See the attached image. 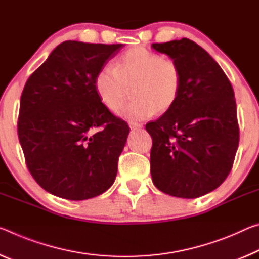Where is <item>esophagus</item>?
Here are the masks:
<instances>
[{
    "label": "esophagus",
    "mask_w": 259,
    "mask_h": 259,
    "mask_svg": "<svg viewBox=\"0 0 259 259\" xmlns=\"http://www.w3.org/2000/svg\"><path fill=\"white\" fill-rule=\"evenodd\" d=\"M129 126H130V129L137 130V129H141L143 125L141 124V123H137V122H129Z\"/></svg>",
    "instance_id": "esophagus-1"
}]
</instances>
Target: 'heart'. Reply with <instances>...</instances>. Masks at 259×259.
<instances>
[{
    "mask_svg": "<svg viewBox=\"0 0 259 259\" xmlns=\"http://www.w3.org/2000/svg\"><path fill=\"white\" fill-rule=\"evenodd\" d=\"M181 84V70L176 62L145 47H134L123 53L115 65L104 64L93 80L98 98L113 112L125 100L128 86L134 85L135 99L118 112L131 121L146 120L158 109L166 112L173 107Z\"/></svg>",
    "mask_w": 259,
    "mask_h": 259,
    "instance_id": "obj_1",
    "label": "heart"
}]
</instances>
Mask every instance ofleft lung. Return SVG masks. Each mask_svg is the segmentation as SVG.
Listing matches in <instances>:
<instances>
[{"label": "left lung", "mask_w": 259, "mask_h": 259, "mask_svg": "<svg viewBox=\"0 0 259 259\" xmlns=\"http://www.w3.org/2000/svg\"><path fill=\"white\" fill-rule=\"evenodd\" d=\"M152 48L169 56L182 76L175 105L145 126L152 137V181L167 195L197 198L231 173L240 139L234 90L220 65L194 41Z\"/></svg>", "instance_id": "left-lung-1"}]
</instances>
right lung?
<instances>
[{
    "mask_svg": "<svg viewBox=\"0 0 259 259\" xmlns=\"http://www.w3.org/2000/svg\"><path fill=\"white\" fill-rule=\"evenodd\" d=\"M122 47L64 41L24 86L19 143L31 175L49 194L84 200L115 181L130 128L100 101L93 80Z\"/></svg>",
    "mask_w": 259,
    "mask_h": 259,
    "instance_id": "obj_1",
    "label": "right lung"
}]
</instances>
